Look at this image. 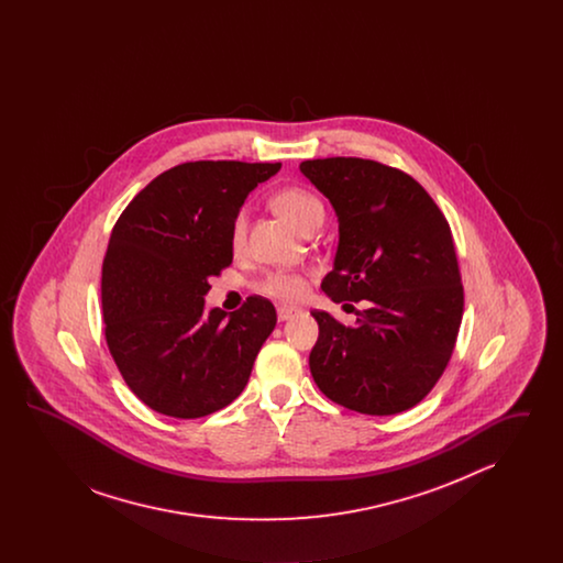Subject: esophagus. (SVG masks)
<instances>
[{"instance_id":"34e87169","label":"esophagus","mask_w":563,"mask_h":563,"mask_svg":"<svg viewBox=\"0 0 563 563\" xmlns=\"http://www.w3.org/2000/svg\"><path fill=\"white\" fill-rule=\"evenodd\" d=\"M297 312H299L297 308H289V306H280V308H278V321H289V319H294Z\"/></svg>"}]
</instances>
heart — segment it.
Here are the masks:
<instances>
[{"instance_id": "b5f03b06", "label": "heart", "mask_w": 563, "mask_h": 563, "mask_svg": "<svg viewBox=\"0 0 563 563\" xmlns=\"http://www.w3.org/2000/svg\"><path fill=\"white\" fill-rule=\"evenodd\" d=\"M272 205L278 213L283 214L285 219H289L294 225L299 230H308L314 223L322 221V205L321 200L301 188H285L278 189L272 196ZM232 249L241 251L244 246V217H236L234 225H232ZM260 291L283 301H295L306 294V278L297 272H287V269H276L269 272L268 276L260 283Z\"/></svg>"}]
</instances>
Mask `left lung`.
I'll list each match as a JSON object with an SVG mask.
<instances>
[{
  "label": "left lung",
  "mask_w": 563,
  "mask_h": 563,
  "mask_svg": "<svg viewBox=\"0 0 563 563\" xmlns=\"http://www.w3.org/2000/svg\"><path fill=\"white\" fill-rule=\"evenodd\" d=\"M299 170L333 205L340 244L321 289L335 303L367 299L354 327L314 310L310 372L322 395L367 416L422 401L445 372L464 291L450 223L429 191L399 168L322 158Z\"/></svg>",
  "instance_id": "1"
}]
</instances>
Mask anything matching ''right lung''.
Instances as JSON below:
<instances>
[{
  "mask_svg": "<svg viewBox=\"0 0 563 563\" xmlns=\"http://www.w3.org/2000/svg\"><path fill=\"white\" fill-rule=\"evenodd\" d=\"M280 162L198 161L173 166L118 217L103 260L109 352L134 395L170 418H202L234 401L276 310L251 295L207 312L209 280L232 264V225L249 191Z\"/></svg>",
  "mask_w": 563,
  "mask_h": 563,
  "instance_id": "right-lung-1",
  "label": "right lung"
}]
</instances>
